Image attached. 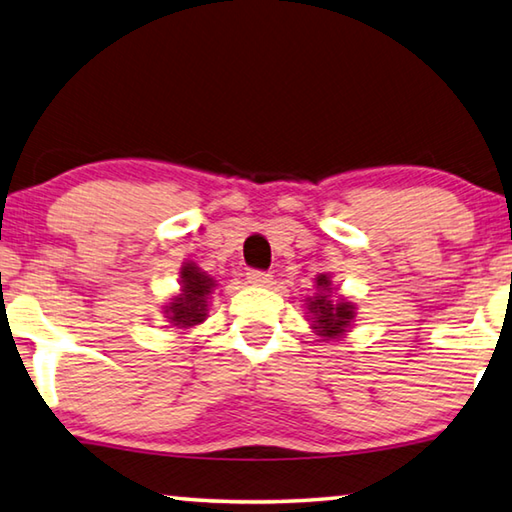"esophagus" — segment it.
I'll list each match as a JSON object with an SVG mask.
<instances>
[{"label": "esophagus", "instance_id": "esophagus-1", "mask_svg": "<svg viewBox=\"0 0 512 512\" xmlns=\"http://www.w3.org/2000/svg\"><path fill=\"white\" fill-rule=\"evenodd\" d=\"M246 277H248L250 284H255V287H268V284L273 282V275L266 273V271H248Z\"/></svg>", "mask_w": 512, "mask_h": 512}]
</instances>
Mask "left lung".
<instances>
[{"label": "left lung", "instance_id": "8db88e82", "mask_svg": "<svg viewBox=\"0 0 512 512\" xmlns=\"http://www.w3.org/2000/svg\"><path fill=\"white\" fill-rule=\"evenodd\" d=\"M316 296L307 298V311L311 320V329L318 336H323L325 341L341 339V336L348 332L354 314H357V307L352 302L332 300V280H329L327 273H320L316 277Z\"/></svg>", "mask_w": 512, "mask_h": 512}]
</instances>
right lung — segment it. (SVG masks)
<instances>
[{"instance_id":"add662e5","label":"right lung","mask_w":512,"mask_h":512,"mask_svg":"<svg viewBox=\"0 0 512 512\" xmlns=\"http://www.w3.org/2000/svg\"><path fill=\"white\" fill-rule=\"evenodd\" d=\"M214 280L205 271H201L194 262H187L180 268V293L173 296L164 314L169 323L178 329H189L203 323L207 316V296L214 291Z\"/></svg>"}]
</instances>
